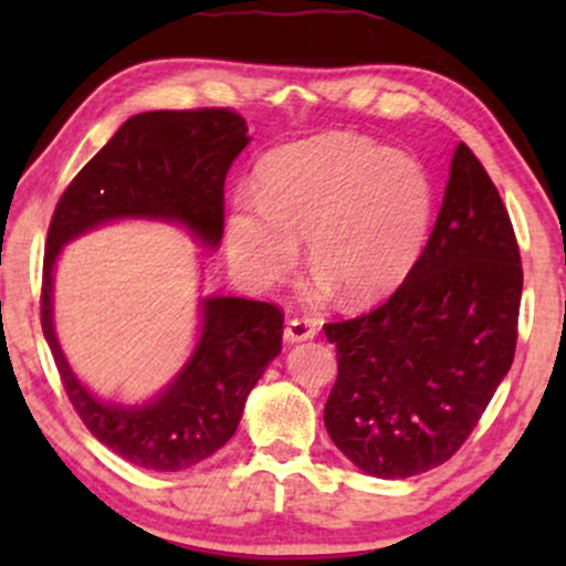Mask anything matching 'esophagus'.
Listing matches in <instances>:
<instances>
[{
	"label": "esophagus",
	"mask_w": 566,
	"mask_h": 566,
	"mask_svg": "<svg viewBox=\"0 0 566 566\" xmlns=\"http://www.w3.org/2000/svg\"><path fill=\"white\" fill-rule=\"evenodd\" d=\"M316 335V327L312 319H304V316H293V319L285 322L283 337L285 343H304V339H312Z\"/></svg>",
	"instance_id": "esophagus-1"
}]
</instances>
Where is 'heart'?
Here are the masks:
<instances>
[{"label":"heart","mask_w":566,"mask_h":566,"mask_svg":"<svg viewBox=\"0 0 566 566\" xmlns=\"http://www.w3.org/2000/svg\"><path fill=\"white\" fill-rule=\"evenodd\" d=\"M430 216L432 190L415 159L329 134L262 159L254 200L229 211L227 250L239 275L265 291L291 273L306 239L316 289L370 304L412 270Z\"/></svg>","instance_id":"b5f03b06"}]
</instances>
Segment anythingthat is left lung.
<instances>
[{"instance_id":"obj_1","label":"left lung","mask_w":566,"mask_h":566,"mask_svg":"<svg viewBox=\"0 0 566 566\" xmlns=\"http://www.w3.org/2000/svg\"><path fill=\"white\" fill-rule=\"evenodd\" d=\"M521 293L507 208L461 142L438 221L405 283L374 312L324 324L337 347L324 405L332 443L381 479L446 463L513 366Z\"/></svg>"}]
</instances>
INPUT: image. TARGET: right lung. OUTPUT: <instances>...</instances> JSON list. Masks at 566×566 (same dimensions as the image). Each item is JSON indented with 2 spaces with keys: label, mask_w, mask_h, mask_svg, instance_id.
Instances as JSON below:
<instances>
[{
  "label": "right lung",
  "mask_w": 566,
  "mask_h": 566,
  "mask_svg": "<svg viewBox=\"0 0 566 566\" xmlns=\"http://www.w3.org/2000/svg\"><path fill=\"white\" fill-rule=\"evenodd\" d=\"M247 142L229 107L138 113L69 182L53 211L43 254L41 324L69 401L99 443L151 471H182L237 432L247 394L281 353L283 312L268 301H203V329L180 376L144 407L92 397L69 368L51 316L53 265L69 239L113 219L180 221L200 242L223 234V180Z\"/></svg>",
  "instance_id": "right-lung-1"
}]
</instances>
